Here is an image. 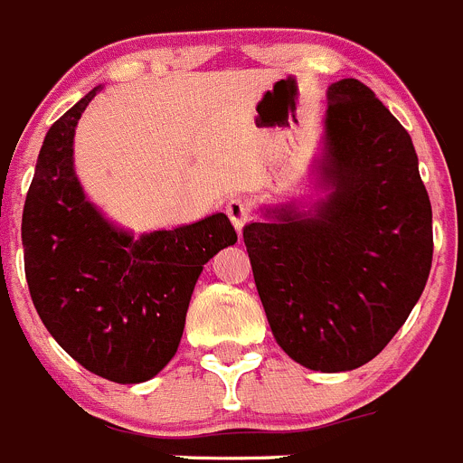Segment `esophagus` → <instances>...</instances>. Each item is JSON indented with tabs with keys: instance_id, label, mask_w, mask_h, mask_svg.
Here are the masks:
<instances>
[{
	"instance_id": "obj_1",
	"label": "esophagus",
	"mask_w": 463,
	"mask_h": 463,
	"mask_svg": "<svg viewBox=\"0 0 463 463\" xmlns=\"http://www.w3.org/2000/svg\"><path fill=\"white\" fill-rule=\"evenodd\" d=\"M226 214L231 217V223L235 226V231L241 235L244 226L251 222V217H253L251 203L246 201V198H241V196H232L231 201L226 203Z\"/></svg>"
}]
</instances>
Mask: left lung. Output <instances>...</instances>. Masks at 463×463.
<instances>
[{
    "mask_svg": "<svg viewBox=\"0 0 463 463\" xmlns=\"http://www.w3.org/2000/svg\"><path fill=\"white\" fill-rule=\"evenodd\" d=\"M317 198L260 207L244 226L276 343L315 373L373 361L425 290L431 203L409 132L358 80L326 90Z\"/></svg>",
    "mask_w": 463,
    "mask_h": 463,
    "instance_id": "8db88e82",
    "label": "left lung"
}]
</instances>
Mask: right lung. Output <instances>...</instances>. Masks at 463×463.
<instances>
[{
	"instance_id": "1",
	"label": "right lung",
	"mask_w": 463,
	"mask_h": 463,
	"mask_svg": "<svg viewBox=\"0 0 463 463\" xmlns=\"http://www.w3.org/2000/svg\"><path fill=\"white\" fill-rule=\"evenodd\" d=\"M102 84L45 134L23 212L24 274L45 329L89 373L141 383L178 352L203 265L235 244L231 219L134 237L86 196L75 128Z\"/></svg>"
}]
</instances>
